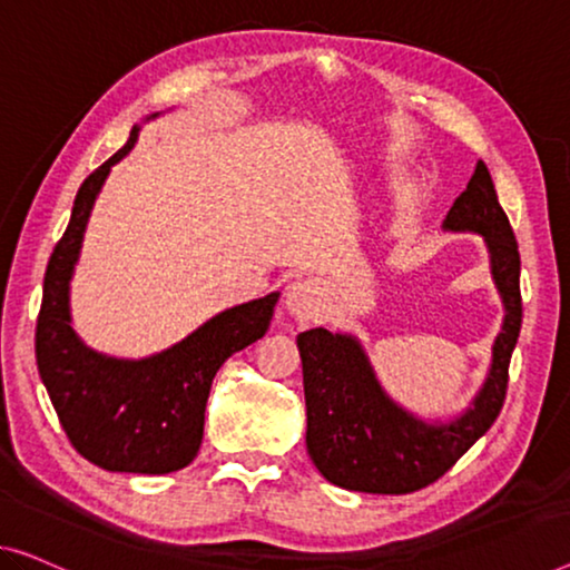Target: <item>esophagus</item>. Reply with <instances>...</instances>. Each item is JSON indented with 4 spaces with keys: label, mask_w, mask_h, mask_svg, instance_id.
I'll return each mask as SVG.
<instances>
[{
    "label": "esophagus",
    "mask_w": 570,
    "mask_h": 570,
    "mask_svg": "<svg viewBox=\"0 0 570 570\" xmlns=\"http://www.w3.org/2000/svg\"><path fill=\"white\" fill-rule=\"evenodd\" d=\"M286 307L302 322L317 317L322 309V286L314 278H302V282L292 284L286 296Z\"/></svg>",
    "instance_id": "1"
}]
</instances>
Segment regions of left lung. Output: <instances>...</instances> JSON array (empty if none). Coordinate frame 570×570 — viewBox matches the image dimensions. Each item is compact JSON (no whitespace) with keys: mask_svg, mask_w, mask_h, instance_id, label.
Returning <instances> with one entry per match:
<instances>
[{"mask_svg":"<svg viewBox=\"0 0 570 570\" xmlns=\"http://www.w3.org/2000/svg\"><path fill=\"white\" fill-rule=\"evenodd\" d=\"M445 227L487 237L491 274L507 307L487 386L463 417L432 428L389 402L353 337L322 327L302 333L296 345L307 399V450L320 473L335 487L366 494H412L430 487L453 469L502 412L509 361L522 327L520 250L483 160L450 207Z\"/></svg>","mask_w":570,"mask_h":570,"instance_id":"obj_1","label":"left lung"}]
</instances>
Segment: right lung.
Wrapping results in <instances>:
<instances>
[{
  "mask_svg": "<svg viewBox=\"0 0 570 570\" xmlns=\"http://www.w3.org/2000/svg\"><path fill=\"white\" fill-rule=\"evenodd\" d=\"M135 140L138 127L76 194L71 223L50 253L42 282L36 358L68 440L89 463L105 471L158 475L197 458L212 379L233 353L266 335L278 294L217 314L184 343L148 361L105 358L81 345L68 317V278L91 204L109 168L132 150Z\"/></svg>",
  "mask_w": 570,
  "mask_h": 570,
  "instance_id": "1",
  "label": "right lung"
}]
</instances>
